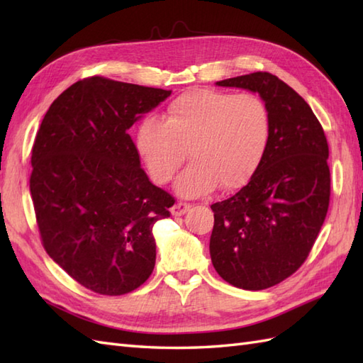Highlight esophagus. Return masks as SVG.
<instances>
[{
  "label": "esophagus",
  "instance_id": "1",
  "mask_svg": "<svg viewBox=\"0 0 363 363\" xmlns=\"http://www.w3.org/2000/svg\"><path fill=\"white\" fill-rule=\"evenodd\" d=\"M190 207H191L190 203H182V201H179V203H176V204L172 207V213L174 215V217H181V215L187 213V212L190 211Z\"/></svg>",
  "mask_w": 363,
  "mask_h": 363
}]
</instances>
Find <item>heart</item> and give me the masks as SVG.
Segmentation results:
<instances>
[{
	"mask_svg": "<svg viewBox=\"0 0 363 363\" xmlns=\"http://www.w3.org/2000/svg\"><path fill=\"white\" fill-rule=\"evenodd\" d=\"M272 113L254 94L194 89L168 104L165 120L145 117L135 129V150L156 184L173 179L184 160L191 164L176 182L177 194L199 196L218 186L243 187L264 159Z\"/></svg>",
	"mask_w": 363,
	"mask_h": 363,
	"instance_id": "heart-1",
	"label": "heart"
}]
</instances>
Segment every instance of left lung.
<instances>
[{
  "label": "left lung",
  "instance_id": "obj_1",
  "mask_svg": "<svg viewBox=\"0 0 363 363\" xmlns=\"http://www.w3.org/2000/svg\"><path fill=\"white\" fill-rule=\"evenodd\" d=\"M257 91L272 113V137L250 182L211 206V257L230 285L264 290L304 264L330 198L329 146L311 106L277 76L256 72L217 82Z\"/></svg>",
  "mask_w": 363,
  "mask_h": 363
}]
</instances>
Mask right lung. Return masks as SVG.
Segmentation results:
<instances>
[{
	"label": "right lung",
	"mask_w": 363,
	"mask_h": 363,
	"mask_svg": "<svg viewBox=\"0 0 363 363\" xmlns=\"http://www.w3.org/2000/svg\"><path fill=\"white\" fill-rule=\"evenodd\" d=\"M169 95L91 76L54 99L37 130L29 189L42 245L99 295L138 289L156 264L152 226L174 198L151 184L128 130Z\"/></svg>",
	"instance_id": "right-lung-1"
}]
</instances>
